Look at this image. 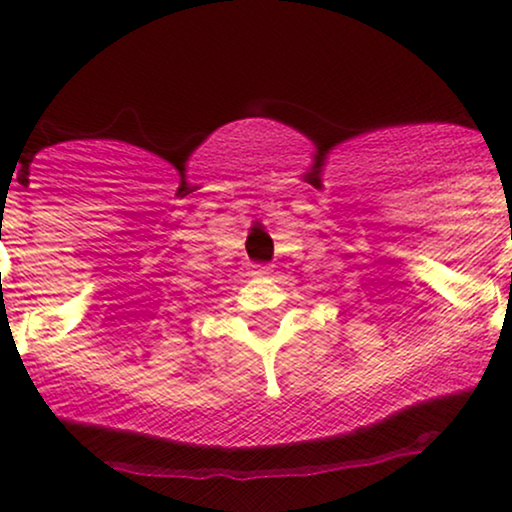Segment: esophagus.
Here are the masks:
<instances>
[{"label": "esophagus", "instance_id": "obj_1", "mask_svg": "<svg viewBox=\"0 0 512 512\" xmlns=\"http://www.w3.org/2000/svg\"><path fill=\"white\" fill-rule=\"evenodd\" d=\"M272 274H274L272 267H257L255 269V276H262V279H269Z\"/></svg>", "mask_w": 512, "mask_h": 512}]
</instances>
